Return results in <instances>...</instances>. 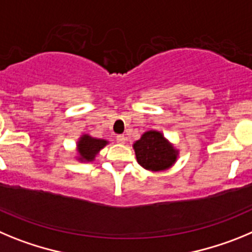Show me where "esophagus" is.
<instances>
[{
    "instance_id": "1",
    "label": "esophagus",
    "mask_w": 252,
    "mask_h": 252,
    "mask_svg": "<svg viewBox=\"0 0 252 252\" xmlns=\"http://www.w3.org/2000/svg\"><path fill=\"white\" fill-rule=\"evenodd\" d=\"M115 139H117L118 143L124 144V143H126V135H123V134H119V135H117V138H115Z\"/></svg>"
}]
</instances>
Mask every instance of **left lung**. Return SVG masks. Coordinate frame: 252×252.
I'll return each instance as SVG.
<instances>
[{
  "mask_svg": "<svg viewBox=\"0 0 252 252\" xmlns=\"http://www.w3.org/2000/svg\"><path fill=\"white\" fill-rule=\"evenodd\" d=\"M137 162L152 172L171 168L178 157V151L157 130H148L133 144Z\"/></svg>",
  "mask_w": 252,
  "mask_h": 252,
  "instance_id": "1",
  "label": "left lung"
}]
</instances>
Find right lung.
<instances>
[{"instance_id":"add662e5","label":"right lung","mask_w":252,"mask_h":252,"mask_svg":"<svg viewBox=\"0 0 252 252\" xmlns=\"http://www.w3.org/2000/svg\"><path fill=\"white\" fill-rule=\"evenodd\" d=\"M106 144H108V140L105 139H96L88 134L81 135L76 144L79 153L78 159L80 162H92Z\"/></svg>"}]
</instances>
